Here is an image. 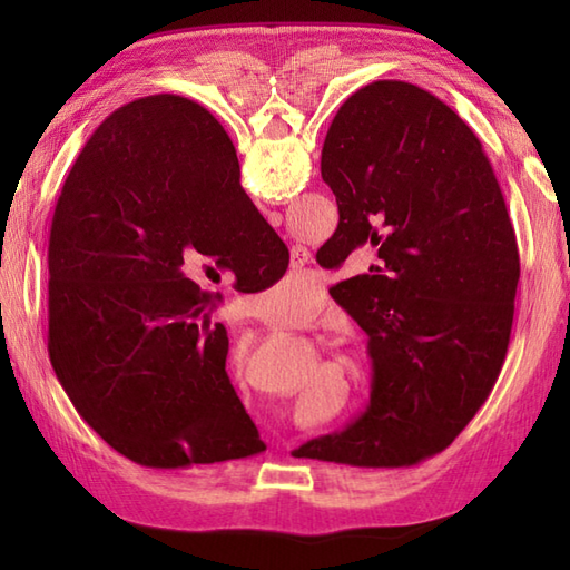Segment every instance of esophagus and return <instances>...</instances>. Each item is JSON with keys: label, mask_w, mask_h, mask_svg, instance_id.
<instances>
[{"label": "esophagus", "mask_w": 570, "mask_h": 570, "mask_svg": "<svg viewBox=\"0 0 570 570\" xmlns=\"http://www.w3.org/2000/svg\"><path fill=\"white\" fill-rule=\"evenodd\" d=\"M308 259H311V252L306 247H301V245L292 247V269L294 272L304 269V266L308 264Z\"/></svg>", "instance_id": "obj_1"}]
</instances>
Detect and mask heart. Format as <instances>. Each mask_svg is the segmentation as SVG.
Wrapping results in <instances>:
<instances>
[{"mask_svg": "<svg viewBox=\"0 0 570 570\" xmlns=\"http://www.w3.org/2000/svg\"><path fill=\"white\" fill-rule=\"evenodd\" d=\"M318 304L316 278H304L286 274L264 294V308L272 321L288 323L296 321Z\"/></svg>", "mask_w": 570, "mask_h": 570, "instance_id": "b5f03b06", "label": "heart"}]
</instances>
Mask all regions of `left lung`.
<instances>
[{
  "label": "left lung",
  "instance_id": "left-lung-1",
  "mask_svg": "<svg viewBox=\"0 0 570 570\" xmlns=\"http://www.w3.org/2000/svg\"><path fill=\"white\" fill-rule=\"evenodd\" d=\"M321 176L341 220L316 259L367 264L333 298L370 337L372 392L365 414L294 455L416 465L478 414L510 347L519 254L502 188L475 131L404 80L350 95Z\"/></svg>",
  "mask_w": 570,
  "mask_h": 570
}]
</instances>
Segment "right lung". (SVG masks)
Masks as SVG:
<instances>
[{
	"instance_id": "add662e5",
	"label": "right lung",
	"mask_w": 570,
	"mask_h": 570,
	"mask_svg": "<svg viewBox=\"0 0 570 570\" xmlns=\"http://www.w3.org/2000/svg\"><path fill=\"white\" fill-rule=\"evenodd\" d=\"M288 249L239 186L220 122L149 95L92 131L48 239V357L82 421L147 468L266 451L225 372L227 331L193 274L276 284Z\"/></svg>"
}]
</instances>
